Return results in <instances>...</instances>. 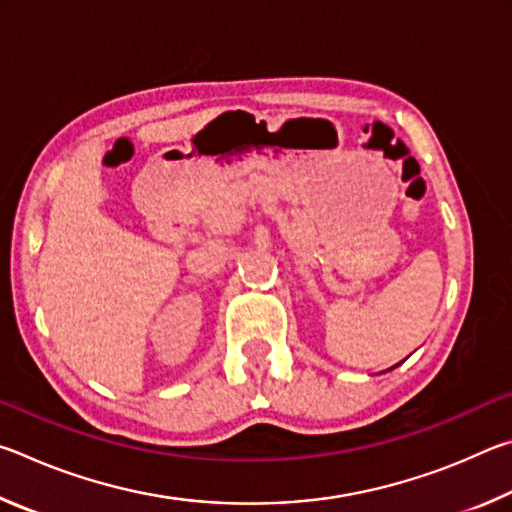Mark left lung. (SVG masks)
<instances>
[{"label":"left lung","instance_id":"obj_1","mask_svg":"<svg viewBox=\"0 0 512 512\" xmlns=\"http://www.w3.org/2000/svg\"><path fill=\"white\" fill-rule=\"evenodd\" d=\"M397 366H400V363H397ZM395 368V366H393ZM393 368H388V370H393Z\"/></svg>","mask_w":512,"mask_h":512}]
</instances>
